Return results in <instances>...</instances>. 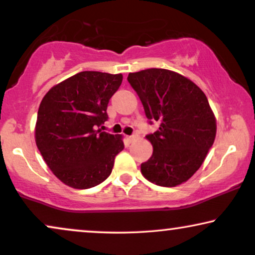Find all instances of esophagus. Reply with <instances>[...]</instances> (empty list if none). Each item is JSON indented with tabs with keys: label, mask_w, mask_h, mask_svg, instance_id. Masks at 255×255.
Instances as JSON below:
<instances>
[{
	"label": "esophagus",
	"mask_w": 255,
	"mask_h": 255,
	"mask_svg": "<svg viewBox=\"0 0 255 255\" xmlns=\"http://www.w3.org/2000/svg\"><path fill=\"white\" fill-rule=\"evenodd\" d=\"M135 138V134H133V135H127V140L128 141V143H131L132 140H133Z\"/></svg>",
	"instance_id": "1"
}]
</instances>
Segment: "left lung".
I'll return each mask as SVG.
<instances>
[{"instance_id":"left-lung-1","label":"left lung","mask_w":255,"mask_h":255,"mask_svg":"<svg viewBox=\"0 0 255 255\" xmlns=\"http://www.w3.org/2000/svg\"><path fill=\"white\" fill-rule=\"evenodd\" d=\"M128 81L150 123H159V130L146 135L153 153L140 165L141 174L159 186L185 183L204 163L216 138L217 122L207 97L192 81L166 69L131 72Z\"/></svg>"}]
</instances>
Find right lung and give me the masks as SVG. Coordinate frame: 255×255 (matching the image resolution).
Masks as SVG:
<instances>
[{
    "label": "right lung",
    "mask_w": 255,
    "mask_h": 255,
    "mask_svg": "<svg viewBox=\"0 0 255 255\" xmlns=\"http://www.w3.org/2000/svg\"><path fill=\"white\" fill-rule=\"evenodd\" d=\"M123 75L82 71L52 87L42 99L35 140L52 173L68 186L85 190L111 174L124 148L121 134L102 131L107 109Z\"/></svg>",
    "instance_id": "obj_1"
}]
</instances>
